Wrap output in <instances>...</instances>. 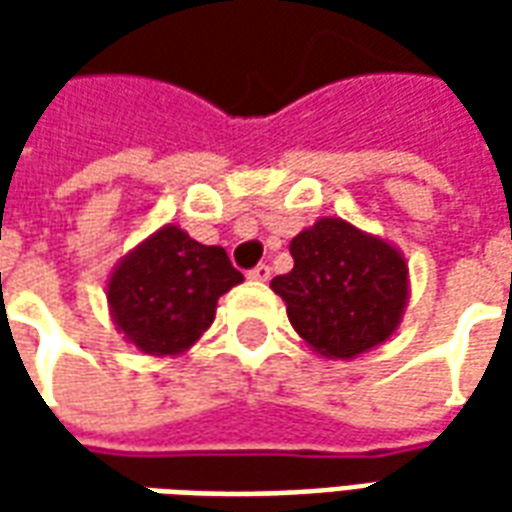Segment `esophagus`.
<instances>
[{
  "mask_svg": "<svg viewBox=\"0 0 512 512\" xmlns=\"http://www.w3.org/2000/svg\"><path fill=\"white\" fill-rule=\"evenodd\" d=\"M246 277L252 279V282H268L271 279V268L266 266V263H260V266H255Z\"/></svg>",
  "mask_w": 512,
  "mask_h": 512,
  "instance_id": "34e87169",
  "label": "esophagus"
}]
</instances>
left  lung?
Wrapping results in <instances>:
<instances>
[{
  "mask_svg": "<svg viewBox=\"0 0 512 512\" xmlns=\"http://www.w3.org/2000/svg\"><path fill=\"white\" fill-rule=\"evenodd\" d=\"M293 268L271 279L290 326L315 354L356 359L384 345L408 304V263L386 238L323 216L290 241Z\"/></svg>",
  "mask_w": 512,
  "mask_h": 512,
  "instance_id": "obj_1",
  "label": "left lung"
}]
</instances>
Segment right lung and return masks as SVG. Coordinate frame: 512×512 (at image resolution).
<instances>
[{"mask_svg": "<svg viewBox=\"0 0 512 512\" xmlns=\"http://www.w3.org/2000/svg\"><path fill=\"white\" fill-rule=\"evenodd\" d=\"M244 282L222 246L164 224L117 263L106 301L123 340L147 356H180L213 323L216 301Z\"/></svg>", "mask_w": 512, "mask_h": 512, "instance_id": "obj_1", "label": "right lung"}]
</instances>
